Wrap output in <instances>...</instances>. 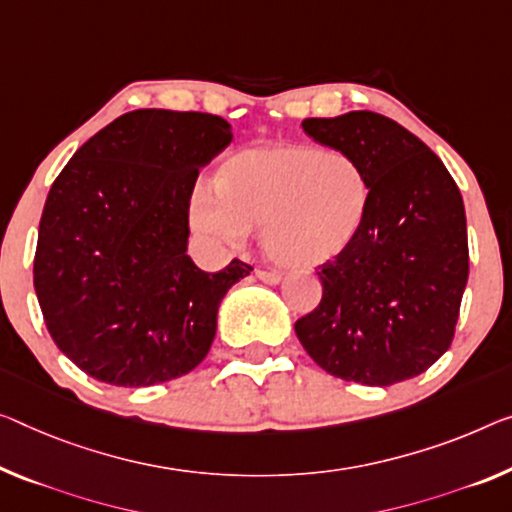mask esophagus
Listing matches in <instances>:
<instances>
[{"label": "esophagus", "instance_id": "obj_1", "mask_svg": "<svg viewBox=\"0 0 512 512\" xmlns=\"http://www.w3.org/2000/svg\"><path fill=\"white\" fill-rule=\"evenodd\" d=\"M256 279L267 283V286H277V283L281 281V274L270 272V270H256Z\"/></svg>", "mask_w": 512, "mask_h": 512}]
</instances>
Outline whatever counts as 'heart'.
<instances>
[{
  "label": "heart",
  "mask_w": 512,
  "mask_h": 512,
  "mask_svg": "<svg viewBox=\"0 0 512 512\" xmlns=\"http://www.w3.org/2000/svg\"><path fill=\"white\" fill-rule=\"evenodd\" d=\"M215 192L194 196L196 229L240 245L261 226L263 251L290 270H316L343 256L373 206L359 157L316 144L245 148L219 167Z\"/></svg>",
  "instance_id": "heart-1"
}]
</instances>
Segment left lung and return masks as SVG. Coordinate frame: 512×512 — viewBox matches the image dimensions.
Listing matches in <instances>:
<instances>
[{
	"mask_svg": "<svg viewBox=\"0 0 512 512\" xmlns=\"http://www.w3.org/2000/svg\"><path fill=\"white\" fill-rule=\"evenodd\" d=\"M302 128L359 157L373 206L355 245L322 265V300L295 334L341 380L389 387L421 375L453 341L469 277L458 185L419 137L382 114L359 109Z\"/></svg>",
	"mask_w": 512,
	"mask_h": 512,
	"instance_id": "obj_1",
	"label": "left lung"
}]
</instances>
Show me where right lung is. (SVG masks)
Listing matches in <instances>:
<instances>
[{
	"label": "right lung",
	"instance_id": "right-lung-1",
	"mask_svg": "<svg viewBox=\"0 0 512 512\" xmlns=\"http://www.w3.org/2000/svg\"><path fill=\"white\" fill-rule=\"evenodd\" d=\"M233 141L222 116L137 109L77 148L47 194L34 288L47 332L86 375L151 387L206 359L247 263L187 256L199 169Z\"/></svg>",
	"mask_w": 512,
	"mask_h": 512
}]
</instances>
